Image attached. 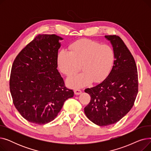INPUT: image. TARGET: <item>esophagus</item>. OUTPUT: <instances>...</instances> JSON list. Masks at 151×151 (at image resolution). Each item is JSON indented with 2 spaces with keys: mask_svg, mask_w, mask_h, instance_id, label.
<instances>
[{
  "mask_svg": "<svg viewBox=\"0 0 151 151\" xmlns=\"http://www.w3.org/2000/svg\"><path fill=\"white\" fill-rule=\"evenodd\" d=\"M74 93L75 95H76V96H78V95H80L82 93V91L80 89H76L74 90Z\"/></svg>",
  "mask_w": 151,
  "mask_h": 151,
  "instance_id": "34e87169",
  "label": "esophagus"
}]
</instances>
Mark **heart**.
I'll return each mask as SVG.
<instances>
[{"label":"heart","mask_w":151,"mask_h":151,"mask_svg":"<svg viewBox=\"0 0 151 151\" xmlns=\"http://www.w3.org/2000/svg\"><path fill=\"white\" fill-rule=\"evenodd\" d=\"M114 60L113 49L106 45L91 40L83 39L70 46V51H60L58 55V65L61 72L67 76L83 72L67 78V85L81 88L92 82L100 83L109 75Z\"/></svg>","instance_id":"b5f03b06"}]
</instances>
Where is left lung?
<instances>
[{
  "instance_id": "8db88e82",
  "label": "left lung",
  "mask_w": 151,
  "mask_h": 151,
  "mask_svg": "<svg viewBox=\"0 0 151 151\" xmlns=\"http://www.w3.org/2000/svg\"><path fill=\"white\" fill-rule=\"evenodd\" d=\"M105 37L113 48L114 65L104 81L84 91L91 97L84 113L99 126L119 121L133 106L138 90L137 67L127 47L119 37Z\"/></svg>"
}]
</instances>
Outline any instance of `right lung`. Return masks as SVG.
Wrapping results in <instances>:
<instances>
[{"label": "right lung", "mask_w": 151, "mask_h": 151, "mask_svg": "<svg viewBox=\"0 0 151 151\" xmlns=\"http://www.w3.org/2000/svg\"><path fill=\"white\" fill-rule=\"evenodd\" d=\"M62 40L55 34L39 35L13 62L10 79L13 104L30 122L42 125L51 122L65 100L74 96L57 69Z\"/></svg>", "instance_id": "obj_1"}]
</instances>
